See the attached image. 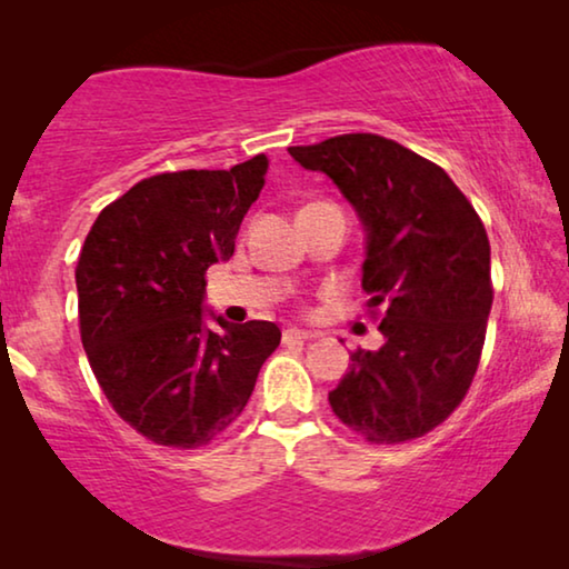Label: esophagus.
I'll return each mask as SVG.
<instances>
[{
    "label": "esophagus",
    "instance_id": "34e87169",
    "mask_svg": "<svg viewBox=\"0 0 569 569\" xmlns=\"http://www.w3.org/2000/svg\"><path fill=\"white\" fill-rule=\"evenodd\" d=\"M318 333L313 331H302V329H287L284 331V345H290V341H308V339H316Z\"/></svg>",
    "mask_w": 569,
    "mask_h": 569
}]
</instances>
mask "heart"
<instances>
[{
    "instance_id": "obj_1",
    "label": "heart",
    "mask_w": 569,
    "mask_h": 569,
    "mask_svg": "<svg viewBox=\"0 0 569 569\" xmlns=\"http://www.w3.org/2000/svg\"><path fill=\"white\" fill-rule=\"evenodd\" d=\"M318 204H321V201H318Z\"/></svg>"
}]
</instances>
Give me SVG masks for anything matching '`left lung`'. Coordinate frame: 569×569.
I'll use <instances>...</instances> for the list:
<instances>
[{"mask_svg":"<svg viewBox=\"0 0 569 569\" xmlns=\"http://www.w3.org/2000/svg\"><path fill=\"white\" fill-rule=\"evenodd\" d=\"M339 186L368 230L362 290L380 313L378 352L355 349L329 403L376 446L422 438L458 409L477 376L492 310L489 238L450 176L378 134L290 147Z\"/></svg>","mask_w":569,"mask_h":569,"instance_id":"8db88e82","label":"left lung"}]
</instances>
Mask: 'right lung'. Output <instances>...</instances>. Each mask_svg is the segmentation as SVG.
<instances>
[{
  "label": "right lung",
  "instance_id": "add662e5",
  "mask_svg": "<svg viewBox=\"0 0 569 569\" xmlns=\"http://www.w3.org/2000/svg\"><path fill=\"white\" fill-rule=\"evenodd\" d=\"M267 154L131 186L98 214L77 259L80 337L108 403L142 438L201 448L240 417L279 347L271 321L207 323V269L236 251Z\"/></svg>",
  "mask_w": 569,
  "mask_h": 569
}]
</instances>
